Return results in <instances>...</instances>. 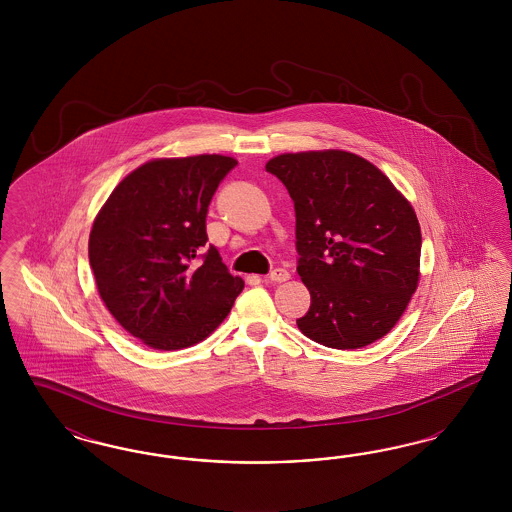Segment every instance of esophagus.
<instances>
[{
    "instance_id": "obj_1",
    "label": "esophagus",
    "mask_w": 512,
    "mask_h": 512,
    "mask_svg": "<svg viewBox=\"0 0 512 512\" xmlns=\"http://www.w3.org/2000/svg\"><path fill=\"white\" fill-rule=\"evenodd\" d=\"M268 280L270 282H286V280H290V272L286 270V268H274L270 274H268Z\"/></svg>"
}]
</instances>
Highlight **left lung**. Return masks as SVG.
<instances>
[{
	"mask_svg": "<svg viewBox=\"0 0 512 512\" xmlns=\"http://www.w3.org/2000/svg\"><path fill=\"white\" fill-rule=\"evenodd\" d=\"M295 207L297 272L311 292L299 330L332 349L384 338L418 284L422 236L390 178L340 149L284 153L267 163Z\"/></svg>",
	"mask_w": 512,
	"mask_h": 512,
	"instance_id": "8db88e82",
	"label": "left lung"
}]
</instances>
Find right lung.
Segmentation results:
<instances>
[{"mask_svg":"<svg viewBox=\"0 0 512 512\" xmlns=\"http://www.w3.org/2000/svg\"><path fill=\"white\" fill-rule=\"evenodd\" d=\"M224 155L149 161L109 195L90 232L99 295L126 332L153 349L205 340L230 313L244 280L207 245V211Z\"/></svg>","mask_w":512,"mask_h":512,"instance_id":"right-lung-1","label":"right lung"}]
</instances>
